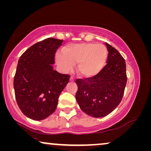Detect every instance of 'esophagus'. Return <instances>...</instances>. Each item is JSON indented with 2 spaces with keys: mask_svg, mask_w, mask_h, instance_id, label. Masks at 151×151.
<instances>
[{
  "mask_svg": "<svg viewBox=\"0 0 151 151\" xmlns=\"http://www.w3.org/2000/svg\"><path fill=\"white\" fill-rule=\"evenodd\" d=\"M75 78H74L73 77H70V82H74L75 81Z\"/></svg>",
  "mask_w": 151,
  "mask_h": 151,
  "instance_id": "1",
  "label": "esophagus"
}]
</instances>
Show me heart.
I'll use <instances>...</instances> for the list:
<instances>
[{"mask_svg":"<svg viewBox=\"0 0 151 151\" xmlns=\"http://www.w3.org/2000/svg\"><path fill=\"white\" fill-rule=\"evenodd\" d=\"M63 55L57 54L56 62L65 71L77 65V73L81 78L96 76L105 66L108 57L107 48L103 44L78 43L69 44L62 49Z\"/></svg>","mask_w":151,"mask_h":151,"instance_id":"heart-1","label":"heart"}]
</instances>
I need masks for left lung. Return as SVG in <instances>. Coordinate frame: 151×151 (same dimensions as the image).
Listing matches in <instances>:
<instances>
[{
  "label": "left lung",
  "instance_id": "1",
  "mask_svg": "<svg viewBox=\"0 0 151 151\" xmlns=\"http://www.w3.org/2000/svg\"><path fill=\"white\" fill-rule=\"evenodd\" d=\"M107 65L94 77L77 79L76 100L87 115L102 118L114 111L122 101L127 84L126 63L115 48L106 43Z\"/></svg>",
  "mask_w": 151,
  "mask_h": 151
}]
</instances>
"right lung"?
I'll list each match as a JSON object with an SVG mask.
<instances>
[{
  "label": "right lung",
  "instance_id": "right-lung-1",
  "mask_svg": "<svg viewBox=\"0 0 151 151\" xmlns=\"http://www.w3.org/2000/svg\"><path fill=\"white\" fill-rule=\"evenodd\" d=\"M62 40L48 38L28 48L18 60L14 79L16 101L21 111L33 120L48 118L56 109L59 95L70 76L53 69L55 54Z\"/></svg>",
  "mask_w": 151,
  "mask_h": 151
}]
</instances>
